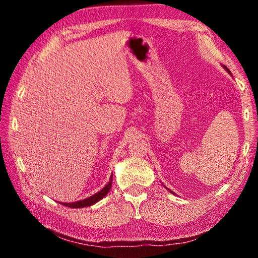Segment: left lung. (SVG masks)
I'll return each instance as SVG.
<instances>
[{"instance_id":"left-lung-1","label":"left lung","mask_w":258,"mask_h":258,"mask_svg":"<svg viewBox=\"0 0 258 258\" xmlns=\"http://www.w3.org/2000/svg\"><path fill=\"white\" fill-rule=\"evenodd\" d=\"M223 68H224V69H225V71H226V72H228V73L230 74V75H231V72L229 71V69H228V68H226L225 66H223ZM169 192H172V191H171V190H169ZM172 194H173V195H175V194H174V192H172Z\"/></svg>"}]
</instances>
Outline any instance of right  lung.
I'll return each instance as SVG.
<instances>
[{
  "mask_svg": "<svg viewBox=\"0 0 258 258\" xmlns=\"http://www.w3.org/2000/svg\"><path fill=\"white\" fill-rule=\"evenodd\" d=\"M111 183H112V175L109 178V182L107 183L106 185L102 190H100L97 194L91 196L89 198H85L83 200H78V202L75 203H61V205H63V206H67V207H71V208H83V207H89V206H92L95 203H98L99 200H101L104 196H107V194L111 189Z\"/></svg>",
  "mask_w": 258,
  "mask_h": 258,
  "instance_id": "1",
  "label": "right lung"
}]
</instances>
